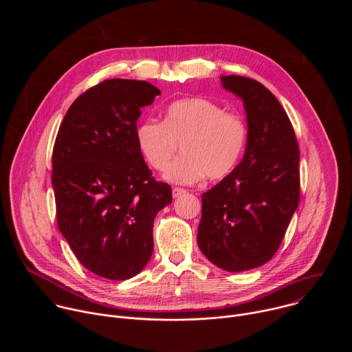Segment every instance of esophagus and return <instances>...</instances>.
<instances>
[{"label": "esophagus", "instance_id": "obj_1", "mask_svg": "<svg viewBox=\"0 0 352 352\" xmlns=\"http://www.w3.org/2000/svg\"><path fill=\"white\" fill-rule=\"evenodd\" d=\"M186 193L185 189H181V188H173V197H179L181 195Z\"/></svg>", "mask_w": 352, "mask_h": 352}]
</instances>
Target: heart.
Listing matches in <instances>:
<instances>
[{"instance_id":"obj_1","label":"heart","mask_w":352,"mask_h":352,"mask_svg":"<svg viewBox=\"0 0 352 352\" xmlns=\"http://www.w3.org/2000/svg\"><path fill=\"white\" fill-rule=\"evenodd\" d=\"M136 144L147 164L166 170L177 144L184 156L164 173L173 184L190 185L227 177L241 160L246 143V125L236 114L204 97H188L171 103L164 120L147 118L135 131Z\"/></svg>"}]
</instances>
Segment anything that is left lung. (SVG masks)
<instances>
[{
    "mask_svg": "<svg viewBox=\"0 0 352 352\" xmlns=\"http://www.w3.org/2000/svg\"><path fill=\"white\" fill-rule=\"evenodd\" d=\"M243 103L246 147L241 163L202 195L197 245L226 272L269 262L299 204V150L289 118L258 80L220 76Z\"/></svg>",
    "mask_w": 352,
    "mask_h": 352,
    "instance_id": "left-lung-1",
    "label": "left lung"
}]
</instances>
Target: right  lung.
<instances>
[{
	"mask_svg": "<svg viewBox=\"0 0 352 352\" xmlns=\"http://www.w3.org/2000/svg\"><path fill=\"white\" fill-rule=\"evenodd\" d=\"M162 91L152 83L109 79L67 111L53 150L57 223L78 261L109 280H128L153 252V221L173 202L152 177L135 131L140 109Z\"/></svg>",
	"mask_w": 352,
	"mask_h": 352,
	"instance_id": "obj_1",
	"label": "right lung"
}]
</instances>
